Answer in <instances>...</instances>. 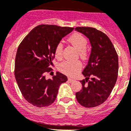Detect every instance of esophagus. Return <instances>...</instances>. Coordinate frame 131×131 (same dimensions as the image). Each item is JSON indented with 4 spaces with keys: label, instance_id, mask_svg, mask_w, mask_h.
Here are the masks:
<instances>
[{
    "label": "esophagus",
    "instance_id": "esophagus-1",
    "mask_svg": "<svg viewBox=\"0 0 131 131\" xmlns=\"http://www.w3.org/2000/svg\"><path fill=\"white\" fill-rule=\"evenodd\" d=\"M68 82H70V83H72V82H73L74 81H75L74 79H72V78H68Z\"/></svg>",
    "mask_w": 131,
    "mask_h": 131
}]
</instances>
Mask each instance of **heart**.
<instances>
[{
    "instance_id": "b5f03b06",
    "label": "heart",
    "mask_w": 131,
    "mask_h": 131,
    "mask_svg": "<svg viewBox=\"0 0 131 131\" xmlns=\"http://www.w3.org/2000/svg\"><path fill=\"white\" fill-rule=\"evenodd\" d=\"M68 40L71 45H73L77 49L81 58L85 60L88 56V51L86 49L87 39L85 36L79 32H75L68 38ZM63 45L61 42H58L55 48V56L57 59L60 60L63 57ZM82 68V62L77 61H68L65 60L61 62L58 66L59 71L63 73L73 77L77 75Z\"/></svg>"
}]
</instances>
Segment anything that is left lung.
<instances>
[{"instance_id": "obj_1", "label": "left lung", "mask_w": 131, "mask_h": 131, "mask_svg": "<svg viewBox=\"0 0 131 131\" xmlns=\"http://www.w3.org/2000/svg\"><path fill=\"white\" fill-rule=\"evenodd\" d=\"M75 30L86 36L92 46L89 62L82 72L86 78L80 81L82 89L77 92L76 98L83 107H97L108 99L116 83L118 55L105 33L89 27H77Z\"/></svg>"}]
</instances>
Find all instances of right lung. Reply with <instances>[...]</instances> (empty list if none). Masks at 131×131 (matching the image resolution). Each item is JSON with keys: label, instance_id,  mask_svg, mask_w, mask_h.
Returning a JSON list of instances; mask_svg holds the SVG:
<instances>
[{"label": "right lung", "instance_id": "right-lung-1", "mask_svg": "<svg viewBox=\"0 0 131 131\" xmlns=\"http://www.w3.org/2000/svg\"><path fill=\"white\" fill-rule=\"evenodd\" d=\"M73 29L41 24L31 30L19 45L15 60V78L24 98L34 106L51 105L60 85L68 80L61 73L56 72L51 79H47L46 74L53 71L51 66L57 44Z\"/></svg>", "mask_w": 131, "mask_h": 131}]
</instances>
